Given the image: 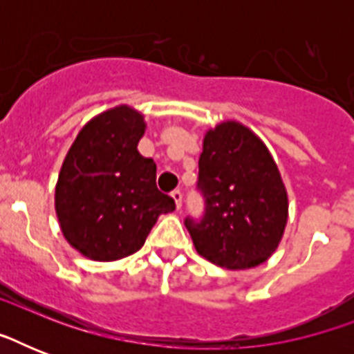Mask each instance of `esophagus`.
Instances as JSON below:
<instances>
[{
  "instance_id": "1",
  "label": "esophagus",
  "mask_w": 354,
  "mask_h": 354,
  "mask_svg": "<svg viewBox=\"0 0 354 354\" xmlns=\"http://www.w3.org/2000/svg\"><path fill=\"white\" fill-rule=\"evenodd\" d=\"M171 196H172V198H174V202H176L178 209H180V207H182V200H183L182 191H180V189H174V191H172V193H171Z\"/></svg>"
}]
</instances>
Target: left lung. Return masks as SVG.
I'll return each mask as SVG.
<instances>
[{
    "label": "left lung",
    "instance_id": "obj_1",
    "mask_svg": "<svg viewBox=\"0 0 354 354\" xmlns=\"http://www.w3.org/2000/svg\"><path fill=\"white\" fill-rule=\"evenodd\" d=\"M196 191L200 216H185L196 252L222 268L264 263L285 232L288 200L272 156L261 139L239 122L205 133Z\"/></svg>",
    "mask_w": 354,
    "mask_h": 354
}]
</instances>
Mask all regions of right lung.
<instances>
[{
	"instance_id": "add662e5",
	"label": "right lung",
	"mask_w": 354,
	"mask_h": 354,
	"mask_svg": "<svg viewBox=\"0 0 354 354\" xmlns=\"http://www.w3.org/2000/svg\"><path fill=\"white\" fill-rule=\"evenodd\" d=\"M143 118L128 106L97 115L75 139L58 176L64 236L93 261H115L143 246L158 216L176 209L156 185V163L139 154Z\"/></svg>"
}]
</instances>
